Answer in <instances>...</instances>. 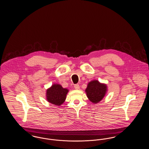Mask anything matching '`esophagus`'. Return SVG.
<instances>
[{"instance_id":"34e87169","label":"esophagus","mask_w":149,"mask_h":149,"mask_svg":"<svg viewBox=\"0 0 149 149\" xmlns=\"http://www.w3.org/2000/svg\"><path fill=\"white\" fill-rule=\"evenodd\" d=\"M74 88H75V89H79L80 88V86H79V84H75L74 85Z\"/></svg>"}]
</instances>
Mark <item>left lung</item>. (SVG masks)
Returning <instances> with one entry per match:
<instances>
[{"label":"left lung","mask_w":149,"mask_h":149,"mask_svg":"<svg viewBox=\"0 0 149 149\" xmlns=\"http://www.w3.org/2000/svg\"><path fill=\"white\" fill-rule=\"evenodd\" d=\"M107 91L106 84L100 83L99 81L94 80L90 81L85 89L86 96L93 103H99L104 98Z\"/></svg>","instance_id":"1"}]
</instances>
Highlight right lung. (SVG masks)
Returning <instances> with one entry per match:
<instances>
[{
	"label": "right lung",
	"instance_id": "right-lung-1",
	"mask_svg": "<svg viewBox=\"0 0 149 149\" xmlns=\"http://www.w3.org/2000/svg\"><path fill=\"white\" fill-rule=\"evenodd\" d=\"M69 90L58 84H54L46 91V99L50 103L61 106L66 99Z\"/></svg>",
	"mask_w": 149,
	"mask_h": 149
}]
</instances>
